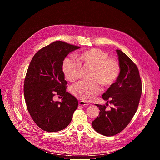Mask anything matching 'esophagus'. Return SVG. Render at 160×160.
<instances>
[{
  "label": "esophagus",
  "mask_w": 160,
  "mask_h": 160,
  "mask_svg": "<svg viewBox=\"0 0 160 160\" xmlns=\"http://www.w3.org/2000/svg\"><path fill=\"white\" fill-rule=\"evenodd\" d=\"M78 104H79V105H80V106H87V105L88 104L87 102H85V101H80L78 102Z\"/></svg>",
  "instance_id": "esophagus-1"
}]
</instances>
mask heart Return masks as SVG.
<instances>
[{
  "instance_id": "heart-1",
  "label": "heart",
  "mask_w": 160,
  "mask_h": 160,
  "mask_svg": "<svg viewBox=\"0 0 160 160\" xmlns=\"http://www.w3.org/2000/svg\"><path fill=\"white\" fill-rule=\"evenodd\" d=\"M78 62L70 58H66L62 62V70L65 78L71 82L77 80L80 76V66L92 68V82H80L71 88V92L83 101H92L101 91L99 83L104 87L112 85L120 73L118 61L109 57L108 53L97 48L80 53L77 56Z\"/></svg>"
}]
</instances>
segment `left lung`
<instances>
[{
    "instance_id": "8db88e82",
    "label": "left lung",
    "mask_w": 160,
    "mask_h": 160,
    "mask_svg": "<svg viewBox=\"0 0 160 160\" xmlns=\"http://www.w3.org/2000/svg\"><path fill=\"white\" fill-rule=\"evenodd\" d=\"M120 73L116 82L102 94V99L112 105L106 110L105 105L96 104L99 117L92 122L98 133L112 136L122 132L130 122L138 108L142 94V82L136 64L122 51L117 50Z\"/></svg>"
}]
</instances>
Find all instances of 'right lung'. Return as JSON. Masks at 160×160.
Listing matches in <instances>:
<instances>
[{
  "instance_id": "obj_1",
  "label": "right lung",
  "mask_w": 160,
  "mask_h": 160,
  "mask_svg": "<svg viewBox=\"0 0 160 160\" xmlns=\"http://www.w3.org/2000/svg\"><path fill=\"white\" fill-rule=\"evenodd\" d=\"M80 47L56 41L40 49L33 57L24 81V96L30 115L41 129L54 132L69 125L78 101L66 91L67 82L62 70L64 58ZM61 96V102L53 100Z\"/></svg>"
}]
</instances>
